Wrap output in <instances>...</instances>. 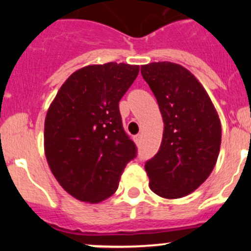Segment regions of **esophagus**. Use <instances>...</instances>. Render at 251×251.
Here are the masks:
<instances>
[{"label":"esophagus","mask_w":251,"mask_h":251,"mask_svg":"<svg viewBox=\"0 0 251 251\" xmlns=\"http://www.w3.org/2000/svg\"><path fill=\"white\" fill-rule=\"evenodd\" d=\"M133 140H135L136 143L140 144L141 141H142V135H141V133H137V135L133 136Z\"/></svg>","instance_id":"34e87169"}]
</instances>
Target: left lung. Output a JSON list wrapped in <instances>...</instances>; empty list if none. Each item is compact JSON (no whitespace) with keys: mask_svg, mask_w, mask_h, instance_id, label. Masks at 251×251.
Masks as SVG:
<instances>
[{"mask_svg":"<svg viewBox=\"0 0 251 251\" xmlns=\"http://www.w3.org/2000/svg\"><path fill=\"white\" fill-rule=\"evenodd\" d=\"M141 74L164 120L160 148L144 165L149 187L163 198H182L196 191L216 164L220 119L203 86L182 65L149 63L142 65Z\"/></svg>","mask_w":251,"mask_h":251,"instance_id":"8db88e82","label":"left lung"}]
</instances>
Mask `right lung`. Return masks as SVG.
Here are the masks:
<instances>
[{
  "instance_id": "right-lung-1",
  "label": "right lung",
  "mask_w": 251,
  "mask_h": 251,
  "mask_svg": "<svg viewBox=\"0 0 251 251\" xmlns=\"http://www.w3.org/2000/svg\"><path fill=\"white\" fill-rule=\"evenodd\" d=\"M138 65H88L70 75L45 120V151L60 186L82 201L98 203L118 189L124 169L137 156L125 132L119 102Z\"/></svg>"
}]
</instances>
